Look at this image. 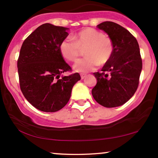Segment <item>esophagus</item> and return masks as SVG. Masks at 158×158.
<instances>
[{"instance_id": "obj_1", "label": "esophagus", "mask_w": 158, "mask_h": 158, "mask_svg": "<svg viewBox=\"0 0 158 158\" xmlns=\"http://www.w3.org/2000/svg\"><path fill=\"white\" fill-rule=\"evenodd\" d=\"M85 77H86V74H83V73L81 74V79H84Z\"/></svg>"}]
</instances>
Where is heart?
I'll return each instance as SVG.
<instances>
[{
  "mask_svg": "<svg viewBox=\"0 0 158 158\" xmlns=\"http://www.w3.org/2000/svg\"><path fill=\"white\" fill-rule=\"evenodd\" d=\"M85 49V59L78 61L73 68L78 73H88L95 70L98 65L107 64L114 52V43L110 38L96 29L85 28L61 41L59 50L64 59L77 61Z\"/></svg>",
  "mask_w": 158,
  "mask_h": 158,
  "instance_id": "1",
  "label": "heart"
}]
</instances>
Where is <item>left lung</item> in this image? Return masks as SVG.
I'll return each instance as SVG.
<instances>
[{
	"mask_svg": "<svg viewBox=\"0 0 158 158\" xmlns=\"http://www.w3.org/2000/svg\"><path fill=\"white\" fill-rule=\"evenodd\" d=\"M97 27L112 40L114 52L102 73H94L97 83L92 95L106 108L123 106L133 97L139 85L142 59L138 42L128 30L112 21H105Z\"/></svg>",
	"mask_w": 158,
	"mask_h": 158,
	"instance_id": "obj_1",
	"label": "left lung"
}]
</instances>
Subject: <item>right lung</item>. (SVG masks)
<instances>
[{
	"label": "right lung",
	"instance_id": "right-lung-1",
	"mask_svg": "<svg viewBox=\"0 0 158 158\" xmlns=\"http://www.w3.org/2000/svg\"><path fill=\"white\" fill-rule=\"evenodd\" d=\"M69 28L44 23L30 34L21 46L18 71L21 91L32 106L44 112H56L66 106L73 85L80 80L61 56L59 46Z\"/></svg>",
	"mask_w": 158,
	"mask_h": 158
}]
</instances>
